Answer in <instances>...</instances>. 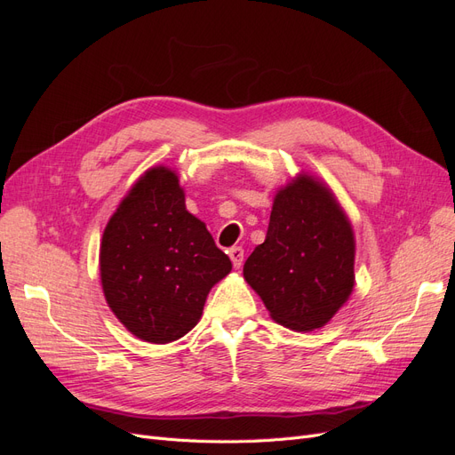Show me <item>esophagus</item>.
<instances>
[{"mask_svg": "<svg viewBox=\"0 0 455 455\" xmlns=\"http://www.w3.org/2000/svg\"><path fill=\"white\" fill-rule=\"evenodd\" d=\"M228 254H229V259H231V264H233V267H235V269H239V267L243 266V258H244V251L241 249V246H233V249H229V251H228Z\"/></svg>", "mask_w": 455, "mask_h": 455, "instance_id": "34e87169", "label": "esophagus"}]
</instances>
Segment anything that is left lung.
<instances>
[{
  "label": "left lung",
  "instance_id": "left-lung-1",
  "mask_svg": "<svg viewBox=\"0 0 455 455\" xmlns=\"http://www.w3.org/2000/svg\"><path fill=\"white\" fill-rule=\"evenodd\" d=\"M243 277L271 319L298 332L323 328L355 286V233L334 191L301 171L277 189L266 241Z\"/></svg>",
  "mask_w": 455,
  "mask_h": 455
}]
</instances>
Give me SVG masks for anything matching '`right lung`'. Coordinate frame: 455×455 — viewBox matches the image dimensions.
I'll return each instance as SVG.
<instances>
[{"label": "right lung", "mask_w": 455, "mask_h": 455, "mask_svg": "<svg viewBox=\"0 0 455 455\" xmlns=\"http://www.w3.org/2000/svg\"><path fill=\"white\" fill-rule=\"evenodd\" d=\"M108 307L132 336L171 343L194 328L211 288L231 271L204 222L186 209L174 169L157 164L132 184L102 233Z\"/></svg>", "instance_id": "add662e5"}]
</instances>
